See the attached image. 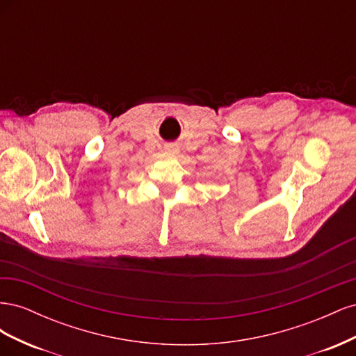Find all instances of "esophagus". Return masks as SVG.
Here are the masks:
<instances>
[{"label":"esophagus","instance_id":"esophagus-1","mask_svg":"<svg viewBox=\"0 0 356 356\" xmlns=\"http://www.w3.org/2000/svg\"><path fill=\"white\" fill-rule=\"evenodd\" d=\"M165 152H166V153H177L178 148H177L175 145H166V147H165Z\"/></svg>","mask_w":356,"mask_h":356}]
</instances>
